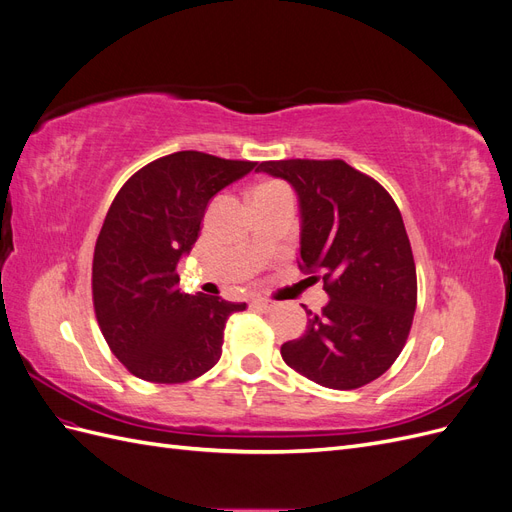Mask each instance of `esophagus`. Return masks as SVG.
<instances>
[{
	"mask_svg": "<svg viewBox=\"0 0 512 512\" xmlns=\"http://www.w3.org/2000/svg\"><path fill=\"white\" fill-rule=\"evenodd\" d=\"M252 305H254V307H258V309H262V312H271V309H275V307H277V303H275L273 299H265V297H256V299H252Z\"/></svg>",
	"mask_w": 512,
	"mask_h": 512,
	"instance_id": "esophagus-1",
	"label": "esophagus"
}]
</instances>
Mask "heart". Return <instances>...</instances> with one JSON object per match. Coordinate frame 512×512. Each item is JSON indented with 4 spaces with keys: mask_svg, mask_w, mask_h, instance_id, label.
Wrapping results in <instances>:
<instances>
[{
    "mask_svg": "<svg viewBox=\"0 0 512 512\" xmlns=\"http://www.w3.org/2000/svg\"><path fill=\"white\" fill-rule=\"evenodd\" d=\"M277 188H284L282 183H275V181H267V183H260V185H256L254 188V192H262V190H277ZM252 192V194H254Z\"/></svg>",
    "mask_w": 512,
    "mask_h": 512,
    "instance_id": "1",
    "label": "heart"
}]
</instances>
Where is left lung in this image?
<instances>
[{
    "instance_id": "1",
    "label": "left lung",
    "mask_w": 512,
    "mask_h": 512,
    "mask_svg": "<svg viewBox=\"0 0 512 512\" xmlns=\"http://www.w3.org/2000/svg\"><path fill=\"white\" fill-rule=\"evenodd\" d=\"M299 196V267L324 282L329 303L307 312L303 337L282 346L301 376L337 391L380 378L406 346L416 309V267L391 194L344 160L262 162Z\"/></svg>"
}]
</instances>
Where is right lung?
I'll return each instance as SVG.
<instances>
[{"mask_svg":"<svg viewBox=\"0 0 512 512\" xmlns=\"http://www.w3.org/2000/svg\"><path fill=\"white\" fill-rule=\"evenodd\" d=\"M254 166L177 151L136 170L117 192L96 241L91 294L108 348L136 378L181 384L220 361L226 320L245 303L181 292L177 267L209 200Z\"/></svg>","mask_w":512,"mask_h":512,"instance_id":"obj_1","label":"right lung"}]
</instances>
